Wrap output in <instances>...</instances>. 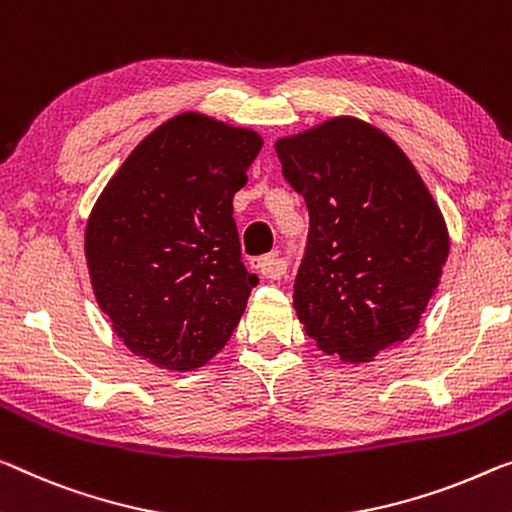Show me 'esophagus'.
<instances>
[{"instance_id":"1","label":"esophagus","mask_w":512,"mask_h":512,"mask_svg":"<svg viewBox=\"0 0 512 512\" xmlns=\"http://www.w3.org/2000/svg\"><path fill=\"white\" fill-rule=\"evenodd\" d=\"M251 270L261 272L267 279H281L283 274H286V265H283V261L277 254H270V256H263V258H256V261H251Z\"/></svg>"}]
</instances>
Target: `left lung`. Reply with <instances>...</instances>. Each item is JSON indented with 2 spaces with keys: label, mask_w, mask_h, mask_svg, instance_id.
Wrapping results in <instances>:
<instances>
[{
  "label": "left lung",
  "mask_w": 512,
  "mask_h": 512,
  "mask_svg": "<svg viewBox=\"0 0 512 512\" xmlns=\"http://www.w3.org/2000/svg\"><path fill=\"white\" fill-rule=\"evenodd\" d=\"M274 148L311 219L297 318L325 355L368 364L416 332L442 281L451 249L442 210L403 148L355 116Z\"/></svg>",
  "instance_id": "left-lung-1"
}]
</instances>
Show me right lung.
Listing matches in <instances>:
<instances>
[{
    "label": "right lung",
    "instance_id": "right-lung-1",
    "mask_svg": "<svg viewBox=\"0 0 512 512\" xmlns=\"http://www.w3.org/2000/svg\"><path fill=\"white\" fill-rule=\"evenodd\" d=\"M261 148L256 130L183 112L141 139L100 192L86 267L132 355L187 373L229 343L258 281L240 261L233 196Z\"/></svg>",
    "mask_w": 512,
    "mask_h": 512
}]
</instances>
